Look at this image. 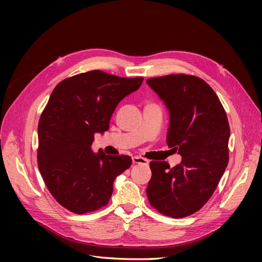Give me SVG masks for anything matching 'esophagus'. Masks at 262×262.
Listing matches in <instances>:
<instances>
[{"mask_svg": "<svg viewBox=\"0 0 262 262\" xmlns=\"http://www.w3.org/2000/svg\"><path fill=\"white\" fill-rule=\"evenodd\" d=\"M132 162H133V164H144V165L148 164L147 160H145V158H143V157H139V156H133Z\"/></svg>", "mask_w": 262, "mask_h": 262, "instance_id": "esophagus-1", "label": "esophagus"}]
</instances>
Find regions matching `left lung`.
Listing matches in <instances>:
<instances>
[{
    "mask_svg": "<svg viewBox=\"0 0 262 262\" xmlns=\"http://www.w3.org/2000/svg\"><path fill=\"white\" fill-rule=\"evenodd\" d=\"M146 84L168 109L166 141L182 158L175 167L165 161L149 163L148 201L164 215H191L208 202L228 164L226 113L199 77L171 74L148 78Z\"/></svg>",
    "mask_w": 262,
    "mask_h": 262,
    "instance_id": "1",
    "label": "left lung"
}]
</instances>
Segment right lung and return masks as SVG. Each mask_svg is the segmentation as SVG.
I'll list each match as a JSON object with an SVG mask.
<instances>
[{
    "mask_svg": "<svg viewBox=\"0 0 262 262\" xmlns=\"http://www.w3.org/2000/svg\"><path fill=\"white\" fill-rule=\"evenodd\" d=\"M142 77L124 78L95 70L59 83L38 124V167L62 207L83 214L106 205L114 181L128 169V155L92 150L94 136L109 129L125 96L140 89Z\"/></svg>",
    "mask_w": 262,
    "mask_h": 262,
    "instance_id": "add662e5",
    "label": "right lung"
}]
</instances>
